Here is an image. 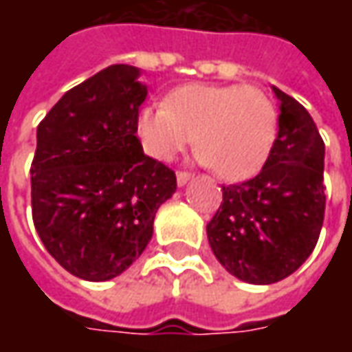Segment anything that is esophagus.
<instances>
[{"label": "esophagus", "mask_w": 352, "mask_h": 352, "mask_svg": "<svg viewBox=\"0 0 352 352\" xmlns=\"http://www.w3.org/2000/svg\"><path fill=\"white\" fill-rule=\"evenodd\" d=\"M192 178H194V176H192V174H188V172H178V174H176V182H178L180 188H184V186L190 182Z\"/></svg>", "instance_id": "34e87169"}]
</instances>
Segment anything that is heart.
Returning <instances> with one entry per match:
<instances>
[{
  "label": "heart",
  "instance_id": "obj_1",
  "mask_svg": "<svg viewBox=\"0 0 352 352\" xmlns=\"http://www.w3.org/2000/svg\"><path fill=\"white\" fill-rule=\"evenodd\" d=\"M137 137L144 153L170 162L196 139L199 162L227 182L254 176L274 148L278 113L263 89L239 84H186L164 107H142Z\"/></svg>",
  "mask_w": 352,
  "mask_h": 352
}]
</instances>
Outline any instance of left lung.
<instances>
[{"label":"left lung","mask_w":352,"mask_h":352,"mask_svg":"<svg viewBox=\"0 0 352 352\" xmlns=\"http://www.w3.org/2000/svg\"><path fill=\"white\" fill-rule=\"evenodd\" d=\"M278 137L263 170L223 186L208 223V241L229 274L274 284L296 272L316 249L325 213V144L304 105L276 86Z\"/></svg>","instance_id":"obj_1"}]
</instances>
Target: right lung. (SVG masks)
<instances>
[{
    "label": "right lung",
    "instance_id": "obj_1",
    "mask_svg": "<svg viewBox=\"0 0 352 352\" xmlns=\"http://www.w3.org/2000/svg\"><path fill=\"white\" fill-rule=\"evenodd\" d=\"M141 70L113 64L68 89L36 127L31 166L34 229L70 274L105 282L125 272L153 239L176 174L142 153Z\"/></svg>",
    "mask_w": 352,
    "mask_h": 352
}]
</instances>
